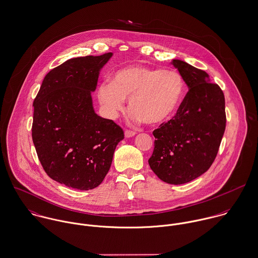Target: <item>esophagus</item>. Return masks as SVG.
<instances>
[{
  "mask_svg": "<svg viewBox=\"0 0 258 258\" xmlns=\"http://www.w3.org/2000/svg\"><path fill=\"white\" fill-rule=\"evenodd\" d=\"M136 134H137L136 132H133V131H128V130H126V131L124 132V137H125V138H132V137H134Z\"/></svg>",
  "mask_w": 258,
  "mask_h": 258,
  "instance_id": "obj_1",
  "label": "esophagus"
}]
</instances>
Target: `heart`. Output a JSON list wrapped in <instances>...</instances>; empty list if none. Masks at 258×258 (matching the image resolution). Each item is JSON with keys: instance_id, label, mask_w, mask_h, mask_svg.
<instances>
[{"instance_id": "obj_1", "label": "heart", "mask_w": 258, "mask_h": 258, "mask_svg": "<svg viewBox=\"0 0 258 258\" xmlns=\"http://www.w3.org/2000/svg\"><path fill=\"white\" fill-rule=\"evenodd\" d=\"M185 85L181 75L173 70L133 66L117 71L110 83L99 87V100L110 117L117 115L128 99L131 118L148 124L170 118L181 103Z\"/></svg>"}]
</instances>
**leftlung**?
I'll use <instances>...</instances> for the list:
<instances>
[{
    "label": "left lung",
    "instance_id": "obj_1",
    "mask_svg": "<svg viewBox=\"0 0 258 258\" xmlns=\"http://www.w3.org/2000/svg\"><path fill=\"white\" fill-rule=\"evenodd\" d=\"M188 87L176 114L154 131L149 164L159 179L182 184L201 176L214 161L226 123L224 95L205 71L172 59Z\"/></svg>",
    "mask_w": 258,
    "mask_h": 258
}]
</instances>
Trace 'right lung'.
Wrapping results in <instances>:
<instances>
[{
	"mask_svg": "<svg viewBox=\"0 0 258 258\" xmlns=\"http://www.w3.org/2000/svg\"><path fill=\"white\" fill-rule=\"evenodd\" d=\"M112 55L74 57L45 77L34 101L32 138L46 173L69 187L99 186L123 131L95 112L92 92Z\"/></svg>",
	"mask_w": 258,
	"mask_h": 258,
	"instance_id": "right-lung-1",
	"label": "right lung"
}]
</instances>
